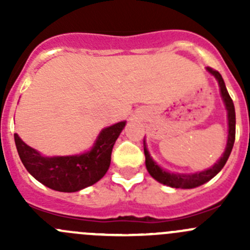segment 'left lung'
<instances>
[{
  "mask_svg": "<svg viewBox=\"0 0 250 250\" xmlns=\"http://www.w3.org/2000/svg\"><path fill=\"white\" fill-rule=\"evenodd\" d=\"M207 71L210 75L215 77L218 81L219 88H220V94L223 98V102L225 104V109L228 111V125H229V135H228V143H226V147L221 157L219 158L218 162L213 166V167L208 168V169L202 170V172H196L191 174H183V173H170L168 170L163 169L162 167L157 165L151 157L150 152L146 146L145 139H144V153H145V165L146 169L150 173L155 180L158 183L163 184V185L170 186L174 188H195L197 186L203 185L207 181L213 179L221 169L224 168L225 163L228 162L230 153L232 151L234 137H236V112H234V105L232 99H231L230 94H229L228 89H226L225 82H224L223 77L215 70L207 67Z\"/></svg>",
  "mask_w": 250,
  "mask_h": 250,
  "instance_id": "left-lung-1",
  "label": "left lung"
}]
</instances>
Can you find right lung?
I'll list each match as a JSON object with an SVG mask.
<instances>
[{
	"label": "right lung",
	"instance_id": "1",
	"mask_svg": "<svg viewBox=\"0 0 250 250\" xmlns=\"http://www.w3.org/2000/svg\"><path fill=\"white\" fill-rule=\"evenodd\" d=\"M125 121L104 128L89 151L81 155L46 157L30 147L14 134L19 157L26 170L36 180L52 190L76 192L93 185L105 175L110 167L111 152Z\"/></svg>",
	"mask_w": 250,
	"mask_h": 250
}]
</instances>
